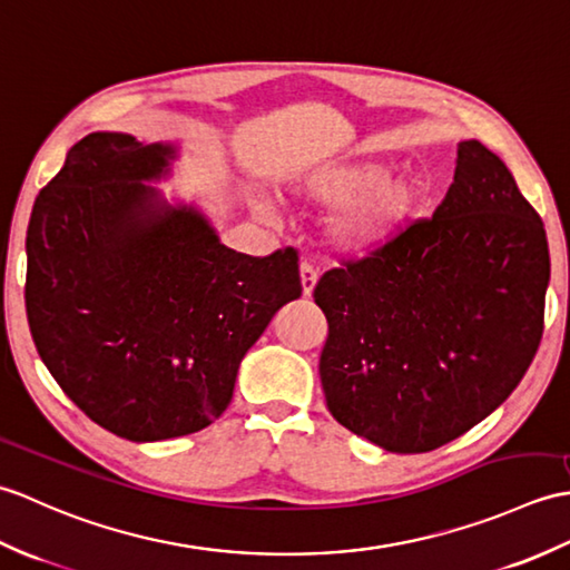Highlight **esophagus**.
I'll list each match as a JSON object with an SVG mask.
<instances>
[{
	"label": "esophagus",
	"instance_id": "esophagus-1",
	"mask_svg": "<svg viewBox=\"0 0 570 570\" xmlns=\"http://www.w3.org/2000/svg\"><path fill=\"white\" fill-rule=\"evenodd\" d=\"M299 281H302V293H305V297H309L314 285H317V271H314L312 263L307 261L299 263Z\"/></svg>",
	"mask_w": 570,
	"mask_h": 570
}]
</instances>
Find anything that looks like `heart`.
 <instances>
[{"label": "heart", "mask_w": 570, "mask_h": 570, "mask_svg": "<svg viewBox=\"0 0 570 570\" xmlns=\"http://www.w3.org/2000/svg\"><path fill=\"white\" fill-rule=\"evenodd\" d=\"M297 195L320 207H338L328 236L346 253L390 244L422 209L424 185L414 175H387L375 160H326L297 180Z\"/></svg>", "instance_id": "heart-1"}]
</instances>
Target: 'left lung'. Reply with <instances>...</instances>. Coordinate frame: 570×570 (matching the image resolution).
<instances>
[{"label": "left lung", "instance_id": "left-lung-1", "mask_svg": "<svg viewBox=\"0 0 570 570\" xmlns=\"http://www.w3.org/2000/svg\"><path fill=\"white\" fill-rule=\"evenodd\" d=\"M549 275L537 209L492 150L461 141L432 217L314 287L328 324L320 358L328 412L392 453L459 439L534 361Z\"/></svg>", "mask_w": 570, "mask_h": 570}]
</instances>
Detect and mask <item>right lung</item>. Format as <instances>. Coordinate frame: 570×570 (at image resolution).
<instances>
[{
	"label": "right lung",
	"instance_id": "1",
	"mask_svg": "<svg viewBox=\"0 0 570 570\" xmlns=\"http://www.w3.org/2000/svg\"><path fill=\"white\" fill-rule=\"evenodd\" d=\"M175 148L97 131L33 202L27 317L62 392L107 432L163 441L219 420L238 365L302 295L295 248L253 258L144 180Z\"/></svg>",
	"mask_w": 570,
	"mask_h": 570
}]
</instances>
